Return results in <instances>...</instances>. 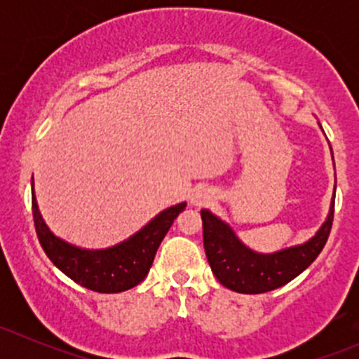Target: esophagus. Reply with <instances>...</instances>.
Here are the masks:
<instances>
[{
    "instance_id": "1",
    "label": "esophagus",
    "mask_w": 359,
    "mask_h": 359,
    "mask_svg": "<svg viewBox=\"0 0 359 359\" xmlns=\"http://www.w3.org/2000/svg\"><path fill=\"white\" fill-rule=\"evenodd\" d=\"M212 198H213V193L208 189V187H205V186L196 187L193 193V196H191V203H193L194 206H203L212 200Z\"/></svg>"
}]
</instances>
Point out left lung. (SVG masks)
Returning a JSON list of instances; mask_svg holds the SVG:
<instances>
[{"mask_svg":"<svg viewBox=\"0 0 359 359\" xmlns=\"http://www.w3.org/2000/svg\"><path fill=\"white\" fill-rule=\"evenodd\" d=\"M334 205L335 187L330 212L316 234L304 243L273 253H260L247 247L229 224L203 208V245L212 273L224 287L238 293H264L283 287L306 271L323 250L334 222Z\"/></svg>","mask_w":359,"mask_h":359,"instance_id":"8db88e82","label":"left lung"}]
</instances>
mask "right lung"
<instances>
[{"instance_id":"right-lung-1","label":"right lung","mask_w":359,"mask_h":359,"mask_svg":"<svg viewBox=\"0 0 359 359\" xmlns=\"http://www.w3.org/2000/svg\"><path fill=\"white\" fill-rule=\"evenodd\" d=\"M32 186V217L38 240L48 259L81 287L99 293H119L137 287L149 273L154 255L186 201L159 212L142 229L109 248L90 250L67 243L50 231L39 213Z\"/></svg>"}]
</instances>
